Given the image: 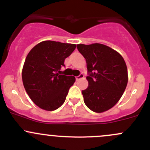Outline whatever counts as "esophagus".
Listing matches in <instances>:
<instances>
[{
    "mask_svg": "<svg viewBox=\"0 0 150 150\" xmlns=\"http://www.w3.org/2000/svg\"><path fill=\"white\" fill-rule=\"evenodd\" d=\"M84 78V75L83 73H81L80 74V75H79L78 76H77V77H75V79H76V80H80V79H82V78Z\"/></svg>",
    "mask_w": 150,
    "mask_h": 150,
    "instance_id": "esophagus-1",
    "label": "esophagus"
}]
</instances>
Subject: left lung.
<instances>
[{
    "instance_id": "8db88e82",
    "label": "left lung",
    "mask_w": 150,
    "mask_h": 150,
    "mask_svg": "<svg viewBox=\"0 0 150 150\" xmlns=\"http://www.w3.org/2000/svg\"><path fill=\"white\" fill-rule=\"evenodd\" d=\"M86 60L88 87L82 90L84 103L95 112H103L117 104L125 90L127 68L119 52L100 43L78 44Z\"/></svg>"
}]
</instances>
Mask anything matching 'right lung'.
<instances>
[{
  "instance_id": "obj_1",
  "label": "right lung",
  "mask_w": 150,
  "mask_h": 150,
  "mask_svg": "<svg viewBox=\"0 0 150 150\" xmlns=\"http://www.w3.org/2000/svg\"><path fill=\"white\" fill-rule=\"evenodd\" d=\"M75 47V44L45 40L28 54L23 67V83L30 98L41 109L53 111L65 102L75 78L59 72Z\"/></svg>"
}]
</instances>
